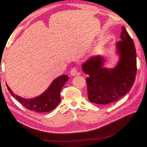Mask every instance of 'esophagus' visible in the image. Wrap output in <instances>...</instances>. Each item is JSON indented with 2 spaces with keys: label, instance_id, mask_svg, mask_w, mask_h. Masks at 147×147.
Wrapping results in <instances>:
<instances>
[{
  "label": "esophagus",
  "instance_id": "34e87169",
  "mask_svg": "<svg viewBox=\"0 0 147 147\" xmlns=\"http://www.w3.org/2000/svg\"><path fill=\"white\" fill-rule=\"evenodd\" d=\"M70 74L72 76H79L80 75V73L78 71V69H77L76 68H73L71 71H70Z\"/></svg>",
  "mask_w": 147,
  "mask_h": 147
}]
</instances>
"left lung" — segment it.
Masks as SVG:
<instances>
[{"mask_svg":"<svg viewBox=\"0 0 147 147\" xmlns=\"http://www.w3.org/2000/svg\"><path fill=\"white\" fill-rule=\"evenodd\" d=\"M121 41L115 43L118 61L114 67L105 66L107 60L99 55L90 57L82 64L86 78L88 99L101 105L118 101L130 90L136 74V52L132 38L125 27L120 33Z\"/></svg>","mask_w":147,"mask_h":147,"instance_id":"8db88e82","label":"left lung"}]
</instances>
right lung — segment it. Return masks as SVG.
<instances>
[{"label": "right lung", "mask_w": 147, "mask_h": 147, "mask_svg": "<svg viewBox=\"0 0 147 147\" xmlns=\"http://www.w3.org/2000/svg\"><path fill=\"white\" fill-rule=\"evenodd\" d=\"M69 79L63 74L54 79L49 87L40 95L32 98H22L15 94L6 84L11 95L26 109L37 113H46L55 109L61 101L60 92Z\"/></svg>", "instance_id": "1"}]
</instances>
